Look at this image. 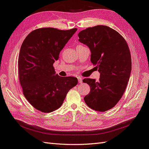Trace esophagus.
<instances>
[{"label": "esophagus", "instance_id": "obj_1", "mask_svg": "<svg viewBox=\"0 0 149 149\" xmlns=\"http://www.w3.org/2000/svg\"><path fill=\"white\" fill-rule=\"evenodd\" d=\"M78 82L79 83H81H81H82V78L81 77H78Z\"/></svg>", "mask_w": 149, "mask_h": 149}]
</instances>
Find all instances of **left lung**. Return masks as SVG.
<instances>
[{
  "instance_id": "left-lung-1",
  "label": "left lung",
  "mask_w": 149,
  "mask_h": 149,
  "mask_svg": "<svg viewBox=\"0 0 149 149\" xmlns=\"http://www.w3.org/2000/svg\"><path fill=\"white\" fill-rule=\"evenodd\" d=\"M78 37L79 42L89 47L90 61L100 74L98 81L83 80L90 86L85 102L96 111L109 110L121 99L130 79L132 57L128 43L118 31L104 25L83 30Z\"/></svg>"
}]
</instances>
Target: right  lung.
Listing matches in <instances>:
<instances>
[{
    "mask_svg": "<svg viewBox=\"0 0 149 149\" xmlns=\"http://www.w3.org/2000/svg\"><path fill=\"white\" fill-rule=\"evenodd\" d=\"M77 28L61 30L42 28L32 31L21 45L18 57L19 82L25 98L40 111L59 108L78 79L55 75L53 64Z\"/></svg>",
    "mask_w": 149,
    "mask_h": 149,
    "instance_id": "obj_1",
    "label": "right lung"
}]
</instances>
